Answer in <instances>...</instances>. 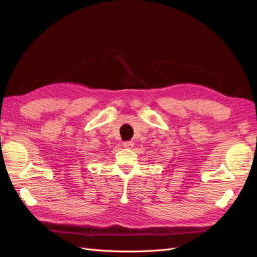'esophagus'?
Wrapping results in <instances>:
<instances>
[{"label": "esophagus", "instance_id": "obj_1", "mask_svg": "<svg viewBox=\"0 0 257 257\" xmlns=\"http://www.w3.org/2000/svg\"><path fill=\"white\" fill-rule=\"evenodd\" d=\"M123 147L127 149H132L134 147V143L133 141H125V143H123Z\"/></svg>", "mask_w": 257, "mask_h": 257}]
</instances>
